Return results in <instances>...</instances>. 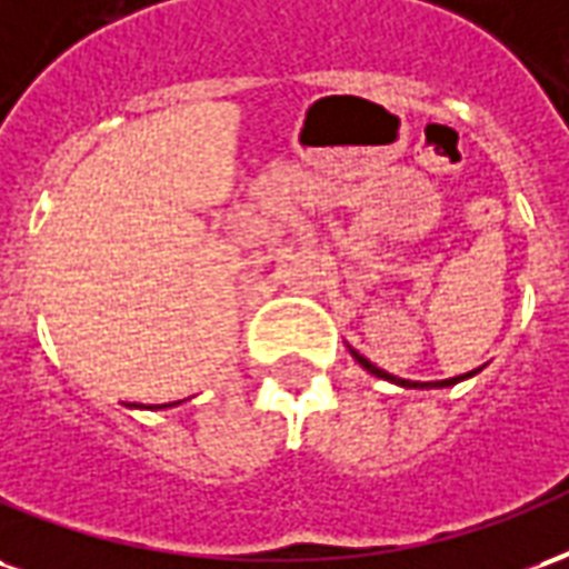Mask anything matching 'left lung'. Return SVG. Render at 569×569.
Wrapping results in <instances>:
<instances>
[{"instance_id": "1", "label": "left lung", "mask_w": 569, "mask_h": 569, "mask_svg": "<svg viewBox=\"0 0 569 569\" xmlns=\"http://www.w3.org/2000/svg\"><path fill=\"white\" fill-rule=\"evenodd\" d=\"M351 355H355V360H358L360 367H363V370H370L372 376H379V379H388V381H397V385H403V388H449V385H455V381H460L463 379V376H455V379H442V381H425V385H412V381H406V379H393V376H388V372L385 370H379V367H376V363H370V360L363 358V355H358V351H351Z\"/></svg>"}]
</instances>
